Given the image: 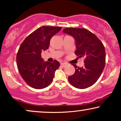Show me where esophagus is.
I'll list each match as a JSON object with an SVG mask.
<instances>
[{
    "mask_svg": "<svg viewBox=\"0 0 121 121\" xmlns=\"http://www.w3.org/2000/svg\"><path fill=\"white\" fill-rule=\"evenodd\" d=\"M66 65V63H65V62H61V66H62V67H64Z\"/></svg>",
    "mask_w": 121,
    "mask_h": 121,
    "instance_id": "obj_1",
    "label": "esophagus"
}]
</instances>
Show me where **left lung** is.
Instances as JSON below:
<instances>
[{
  "instance_id": "8db88e82",
  "label": "left lung",
  "mask_w": 121,
  "mask_h": 121,
  "mask_svg": "<svg viewBox=\"0 0 121 121\" xmlns=\"http://www.w3.org/2000/svg\"><path fill=\"white\" fill-rule=\"evenodd\" d=\"M63 33L73 37L76 43L75 54L84 57V66L75 68V72L69 76V82L74 87L85 89L93 86L100 77L105 67V49L98 37L86 28H66Z\"/></svg>"
}]
</instances>
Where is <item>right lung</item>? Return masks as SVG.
I'll return each mask as SVG.
<instances>
[{
    "mask_svg": "<svg viewBox=\"0 0 121 121\" xmlns=\"http://www.w3.org/2000/svg\"><path fill=\"white\" fill-rule=\"evenodd\" d=\"M61 27H40L21 44L16 56L18 71L28 86L37 89L47 87L60 66L57 60L51 63L42 58V51L49 48L52 37L61 30Z\"/></svg>",
    "mask_w": 121,
    "mask_h": 121,
    "instance_id": "add662e5",
    "label": "right lung"
}]
</instances>
